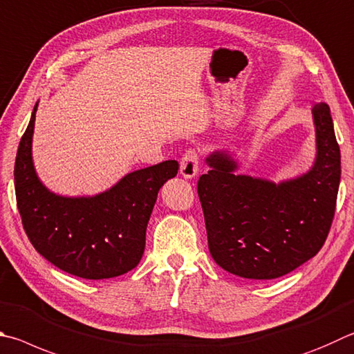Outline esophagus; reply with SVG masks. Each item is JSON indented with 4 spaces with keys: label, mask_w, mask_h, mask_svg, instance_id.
<instances>
[{
    "label": "esophagus",
    "mask_w": 354,
    "mask_h": 354,
    "mask_svg": "<svg viewBox=\"0 0 354 354\" xmlns=\"http://www.w3.org/2000/svg\"><path fill=\"white\" fill-rule=\"evenodd\" d=\"M199 170V155L196 150H187L184 153V156L181 159V165H179V173L181 176L192 179L198 175Z\"/></svg>",
    "instance_id": "1"
}]
</instances>
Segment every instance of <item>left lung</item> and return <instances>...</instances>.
Here are the masks:
<instances>
[{"label":"left lung","mask_w":354,"mask_h":354,"mask_svg":"<svg viewBox=\"0 0 354 354\" xmlns=\"http://www.w3.org/2000/svg\"><path fill=\"white\" fill-rule=\"evenodd\" d=\"M316 159L304 175L274 183L236 175L239 160L214 151L198 181L209 250L224 271L271 280L313 259L328 236L340 183V150L330 106L314 104Z\"/></svg>","instance_id":"obj_1"}]
</instances>
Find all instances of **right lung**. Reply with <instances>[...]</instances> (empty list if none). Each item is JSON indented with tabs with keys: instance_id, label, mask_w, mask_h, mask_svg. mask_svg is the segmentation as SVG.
<instances>
[{
	"instance_id": "add662e5",
	"label": "right lung",
	"mask_w": 354,
	"mask_h": 354,
	"mask_svg": "<svg viewBox=\"0 0 354 354\" xmlns=\"http://www.w3.org/2000/svg\"><path fill=\"white\" fill-rule=\"evenodd\" d=\"M15 159V195L32 246L62 271L88 280L113 279L139 265L158 192L175 178L176 160L128 173L94 196H63L38 178L32 159L35 113Z\"/></svg>"
}]
</instances>
